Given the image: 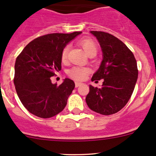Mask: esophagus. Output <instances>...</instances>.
<instances>
[{
	"label": "esophagus",
	"instance_id": "esophagus-1",
	"mask_svg": "<svg viewBox=\"0 0 156 156\" xmlns=\"http://www.w3.org/2000/svg\"><path fill=\"white\" fill-rule=\"evenodd\" d=\"M81 83H80V82H78V81H75V87H79L80 85H81Z\"/></svg>",
	"mask_w": 156,
	"mask_h": 156
}]
</instances>
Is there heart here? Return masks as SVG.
<instances>
[{
  "instance_id": "1",
  "label": "heart",
  "mask_w": 156,
  "mask_h": 156,
  "mask_svg": "<svg viewBox=\"0 0 156 156\" xmlns=\"http://www.w3.org/2000/svg\"><path fill=\"white\" fill-rule=\"evenodd\" d=\"M79 44L81 45V48L84 49L85 53L87 55L90 53H97V44L94 41L90 38L82 39L79 41ZM69 50V46L66 45L62 50L61 53V60L62 62H66L68 58V53ZM90 70L87 67H80V66H74L70 69H69L67 74L69 77H71L73 79L76 81H83L87 78V75L90 73Z\"/></svg>"
}]
</instances>
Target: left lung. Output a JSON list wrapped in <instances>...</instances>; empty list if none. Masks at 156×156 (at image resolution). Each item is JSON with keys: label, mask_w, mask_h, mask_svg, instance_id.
Here are the masks:
<instances>
[{"label": "left lung", "mask_w": 156, "mask_h": 156, "mask_svg": "<svg viewBox=\"0 0 156 156\" xmlns=\"http://www.w3.org/2000/svg\"><path fill=\"white\" fill-rule=\"evenodd\" d=\"M90 33L98 40L103 56L91 81L103 79V82L100 88L90 85L86 103L93 111L109 115L120 111L130 100L137 80V64L133 53L119 38L104 31Z\"/></svg>", "instance_id": "8db88e82"}]
</instances>
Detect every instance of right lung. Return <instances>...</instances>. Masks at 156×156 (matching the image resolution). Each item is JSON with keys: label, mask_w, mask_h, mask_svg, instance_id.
Returning <instances> with one entry per match:
<instances>
[{"label": "right lung", "mask_w": 156, "mask_h": 156, "mask_svg": "<svg viewBox=\"0 0 156 156\" xmlns=\"http://www.w3.org/2000/svg\"><path fill=\"white\" fill-rule=\"evenodd\" d=\"M81 33H53L40 36L28 44L17 56L14 84L20 101L31 114L48 119L66 107L75 83L66 78L57 86L52 84L50 77L61 70L62 49Z\"/></svg>", "instance_id": "right-lung-1"}]
</instances>
